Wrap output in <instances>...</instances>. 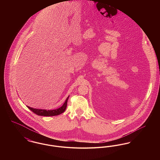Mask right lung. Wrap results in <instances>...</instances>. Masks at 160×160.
Returning a JSON list of instances; mask_svg holds the SVG:
<instances>
[{"label":"right lung","mask_w":160,"mask_h":160,"mask_svg":"<svg viewBox=\"0 0 160 160\" xmlns=\"http://www.w3.org/2000/svg\"><path fill=\"white\" fill-rule=\"evenodd\" d=\"M68 96L67 99L65 100L64 104L61 106L60 108H58L55 110H44V109H38V108H33L31 107L27 106L28 108H29L32 112L39 116H57L59 114L65 112L67 106V102L69 98Z\"/></svg>","instance_id":"1"}]
</instances>
